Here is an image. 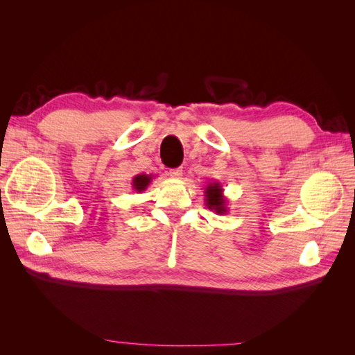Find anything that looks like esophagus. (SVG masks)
Segmentation results:
<instances>
[{
	"mask_svg": "<svg viewBox=\"0 0 355 355\" xmlns=\"http://www.w3.org/2000/svg\"><path fill=\"white\" fill-rule=\"evenodd\" d=\"M168 175H170L171 178H175V179H180V178H182V168H171V170L168 171Z\"/></svg>",
	"mask_w": 355,
	"mask_h": 355,
	"instance_id": "obj_1",
	"label": "esophagus"
}]
</instances>
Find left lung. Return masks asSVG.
I'll return each mask as SVG.
<instances>
[{"mask_svg": "<svg viewBox=\"0 0 355 355\" xmlns=\"http://www.w3.org/2000/svg\"><path fill=\"white\" fill-rule=\"evenodd\" d=\"M204 196H206V206L218 214H227L228 213V200L223 197V188L219 182H209L206 191H204Z\"/></svg>", "mask_w": 355, "mask_h": 355, "instance_id": "obj_1", "label": "left lung"}]
</instances>
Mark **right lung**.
I'll list each match as a JSON object with an SVG mask.
<instances>
[{"label": "right lung", "instance_id": "obj_1", "mask_svg": "<svg viewBox=\"0 0 355 355\" xmlns=\"http://www.w3.org/2000/svg\"><path fill=\"white\" fill-rule=\"evenodd\" d=\"M153 179H154L153 175H145V173L136 175L133 178V180H132V188L136 192H142V191H145L149 187V184H151Z\"/></svg>", "mask_w": 355, "mask_h": 355}]
</instances>
